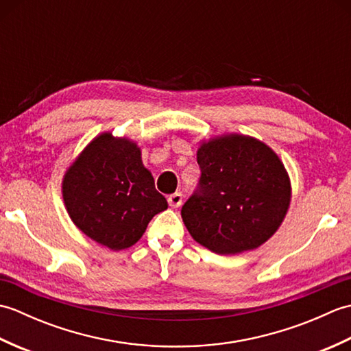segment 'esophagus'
Masks as SVG:
<instances>
[{"instance_id": "34e87169", "label": "esophagus", "mask_w": 351, "mask_h": 351, "mask_svg": "<svg viewBox=\"0 0 351 351\" xmlns=\"http://www.w3.org/2000/svg\"><path fill=\"white\" fill-rule=\"evenodd\" d=\"M167 202H169V205L171 208H180L182 205V202H184V196L181 195V193H173V195L169 196Z\"/></svg>"}]
</instances>
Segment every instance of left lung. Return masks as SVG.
Masks as SVG:
<instances>
[{
  "mask_svg": "<svg viewBox=\"0 0 351 351\" xmlns=\"http://www.w3.org/2000/svg\"><path fill=\"white\" fill-rule=\"evenodd\" d=\"M200 189L181 215L193 240L220 255L258 249L289 210V175L279 155L252 136L225 132L197 147Z\"/></svg>",
  "mask_w": 351,
  "mask_h": 351,
  "instance_id": "obj_1",
  "label": "left lung"
}]
</instances>
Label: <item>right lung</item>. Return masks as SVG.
Returning a JSON list of instances; mask_svg holds the SVG:
<instances>
[{
  "label": "right lung",
  "mask_w": 351,
  "mask_h": 351,
  "mask_svg": "<svg viewBox=\"0 0 351 351\" xmlns=\"http://www.w3.org/2000/svg\"><path fill=\"white\" fill-rule=\"evenodd\" d=\"M62 196L73 225L114 252L136 244L154 215L167 210L137 141L110 131L93 137L72 160Z\"/></svg>",
  "instance_id": "obj_1"
}]
</instances>
